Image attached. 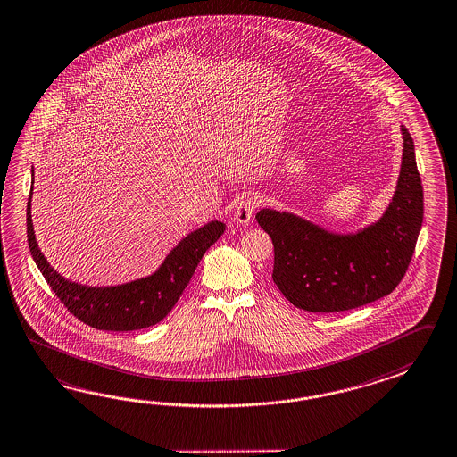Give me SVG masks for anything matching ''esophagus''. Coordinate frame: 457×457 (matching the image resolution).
Wrapping results in <instances>:
<instances>
[{"label":"esophagus","instance_id":"obj_1","mask_svg":"<svg viewBox=\"0 0 457 457\" xmlns=\"http://www.w3.org/2000/svg\"><path fill=\"white\" fill-rule=\"evenodd\" d=\"M257 204H259L257 196L247 195L243 202L237 204V208L234 212V221L237 224H249V221L253 220V214L255 208H257Z\"/></svg>","mask_w":457,"mask_h":457}]
</instances>
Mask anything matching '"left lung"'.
<instances>
[{"label": "left lung", "mask_w": 457, "mask_h": 457, "mask_svg": "<svg viewBox=\"0 0 457 457\" xmlns=\"http://www.w3.org/2000/svg\"><path fill=\"white\" fill-rule=\"evenodd\" d=\"M394 198L377 223L336 234L296 214L261 210L255 220L274 244V284L296 308L336 313L392 294L405 277L423 223V187L405 126Z\"/></svg>", "instance_id": "1"}]
</instances>
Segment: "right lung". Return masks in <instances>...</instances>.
<instances>
[{"label":"right lung","instance_id":"1","mask_svg":"<svg viewBox=\"0 0 457 457\" xmlns=\"http://www.w3.org/2000/svg\"><path fill=\"white\" fill-rule=\"evenodd\" d=\"M31 195L32 188L26 223L28 243L34 262L71 315L85 325L103 331H134L162 321L179 302L204 253L221 237L226 229V224L221 221H212L188 234L173 247L162 265L149 277L116 287H87L65 280L42 255L32 228Z\"/></svg>","mask_w":457,"mask_h":457}]
</instances>
